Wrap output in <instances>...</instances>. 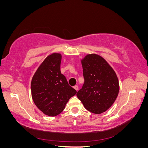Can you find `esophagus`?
Wrapping results in <instances>:
<instances>
[{
  "label": "esophagus",
  "mask_w": 148,
  "mask_h": 148,
  "mask_svg": "<svg viewBox=\"0 0 148 148\" xmlns=\"http://www.w3.org/2000/svg\"><path fill=\"white\" fill-rule=\"evenodd\" d=\"M73 88H74V89H75V90L77 91L78 90V86H77V85H76V86H75Z\"/></svg>",
  "instance_id": "1"
}]
</instances>
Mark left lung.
<instances>
[{
	"label": "left lung",
	"instance_id": "8db88e82",
	"mask_svg": "<svg viewBox=\"0 0 148 148\" xmlns=\"http://www.w3.org/2000/svg\"><path fill=\"white\" fill-rule=\"evenodd\" d=\"M81 62L84 83L77 96L86 110L102 114L110 108L118 96L117 76L104 58L96 53L86 55Z\"/></svg>",
	"mask_w": 148,
	"mask_h": 148
}]
</instances>
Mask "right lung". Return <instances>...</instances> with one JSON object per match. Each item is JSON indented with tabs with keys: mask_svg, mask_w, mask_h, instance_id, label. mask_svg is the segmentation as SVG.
<instances>
[{
	"mask_svg": "<svg viewBox=\"0 0 148 148\" xmlns=\"http://www.w3.org/2000/svg\"><path fill=\"white\" fill-rule=\"evenodd\" d=\"M61 60L59 53L49 55L36 71L31 83V96L35 105L50 117L60 114L70 98L77 93L61 73Z\"/></svg>",
	"mask_w": 148,
	"mask_h": 148,
	"instance_id": "add662e5",
	"label": "right lung"
}]
</instances>
